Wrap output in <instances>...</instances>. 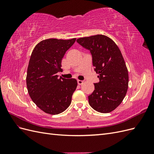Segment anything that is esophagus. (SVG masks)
<instances>
[{
  "instance_id": "34e87169",
  "label": "esophagus",
  "mask_w": 154,
  "mask_h": 154,
  "mask_svg": "<svg viewBox=\"0 0 154 154\" xmlns=\"http://www.w3.org/2000/svg\"><path fill=\"white\" fill-rule=\"evenodd\" d=\"M83 80H78V85H81L83 84Z\"/></svg>"
}]
</instances>
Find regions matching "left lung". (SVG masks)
Instances as JSON below:
<instances>
[{
    "instance_id": "1",
    "label": "left lung",
    "mask_w": 154,
    "mask_h": 154,
    "mask_svg": "<svg viewBox=\"0 0 154 154\" xmlns=\"http://www.w3.org/2000/svg\"><path fill=\"white\" fill-rule=\"evenodd\" d=\"M90 51L94 71L100 82L94 83V91L88 96L93 109L109 113L121 104L127 94L128 73L119 48L108 36L97 35L76 40Z\"/></svg>"
}]
</instances>
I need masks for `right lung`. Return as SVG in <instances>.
Here are the masks:
<instances>
[{"label":"right lung","mask_w":154,"mask_h":154,"mask_svg":"<svg viewBox=\"0 0 154 154\" xmlns=\"http://www.w3.org/2000/svg\"><path fill=\"white\" fill-rule=\"evenodd\" d=\"M76 38H49L41 41L31 53L26 83L29 96L42 110L52 115L62 113L71 105L78 83L76 79L58 78L62 60Z\"/></svg>","instance_id":"obj_1"}]
</instances>
